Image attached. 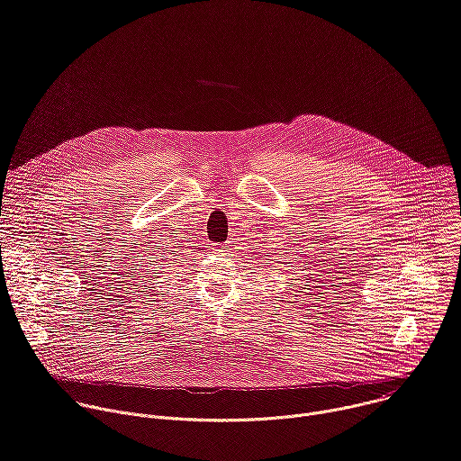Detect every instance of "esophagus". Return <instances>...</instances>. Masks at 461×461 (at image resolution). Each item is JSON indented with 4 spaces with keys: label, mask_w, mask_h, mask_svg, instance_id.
Listing matches in <instances>:
<instances>
[{
    "label": "esophagus",
    "mask_w": 461,
    "mask_h": 461,
    "mask_svg": "<svg viewBox=\"0 0 461 461\" xmlns=\"http://www.w3.org/2000/svg\"><path fill=\"white\" fill-rule=\"evenodd\" d=\"M217 251H219V249H217ZM222 251H226V249H222Z\"/></svg>",
    "instance_id": "1"
}]
</instances>
